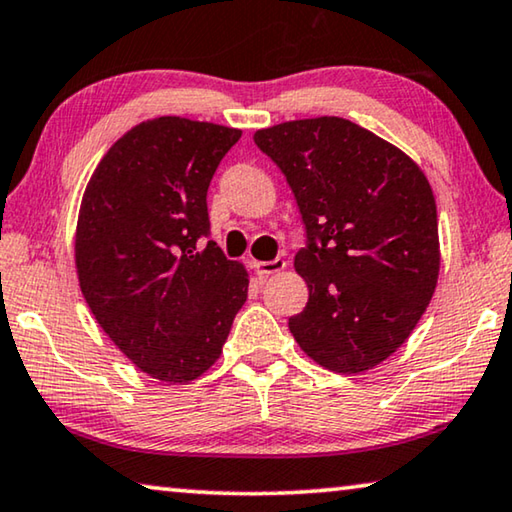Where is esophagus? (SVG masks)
Returning a JSON list of instances; mask_svg holds the SVG:
<instances>
[{"label":"esophagus","mask_w":512,"mask_h":512,"mask_svg":"<svg viewBox=\"0 0 512 512\" xmlns=\"http://www.w3.org/2000/svg\"><path fill=\"white\" fill-rule=\"evenodd\" d=\"M285 266H287L285 259L276 257V259H271V262H255L253 269L257 271L259 278H269V276H273V273H278V271L285 269Z\"/></svg>","instance_id":"esophagus-1"}]
</instances>
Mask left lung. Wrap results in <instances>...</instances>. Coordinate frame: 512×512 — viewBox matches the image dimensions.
Here are the masks:
<instances>
[{
  "label": "left lung",
  "instance_id": "8db88e82",
  "mask_svg": "<svg viewBox=\"0 0 512 512\" xmlns=\"http://www.w3.org/2000/svg\"><path fill=\"white\" fill-rule=\"evenodd\" d=\"M299 204L308 282L289 317L299 347L322 368L356 375L398 349L439 278L437 204L404 151L342 117L285 121L255 133Z\"/></svg>",
  "mask_w": 512,
  "mask_h": 512
}]
</instances>
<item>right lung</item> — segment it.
<instances>
[{"mask_svg": "<svg viewBox=\"0 0 512 512\" xmlns=\"http://www.w3.org/2000/svg\"><path fill=\"white\" fill-rule=\"evenodd\" d=\"M241 131L158 117L112 144L75 232L80 289L110 340L149 377L188 384L218 361L248 273L207 241V190Z\"/></svg>", "mask_w": 512, "mask_h": 512, "instance_id": "1", "label": "right lung"}]
</instances>
